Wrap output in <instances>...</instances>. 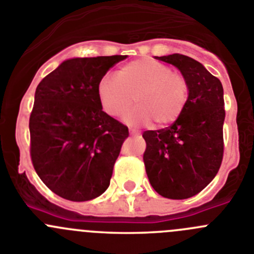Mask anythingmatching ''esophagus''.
I'll use <instances>...</instances> for the list:
<instances>
[{"instance_id":"obj_1","label":"esophagus","mask_w":254,"mask_h":254,"mask_svg":"<svg viewBox=\"0 0 254 254\" xmlns=\"http://www.w3.org/2000/svg\"><path fill=\"white\" fill-rule=\"evenodd\" d=\"M129 132L131 135H139V134H140V131H138V130H136V129H131V127H130V129H129Z\"/></svg>"}]
</instances>
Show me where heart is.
<instances>
[{
    "label": "heart",
    "instance_id": "heart-1",
    "mask_svg": "<svg viewBox=\"0 0 254 254\" xmlns=\"http://www.w3.org/2000/svg\"><path fill=\"white\" fill-rule=\"evenodd\" d=\"M189 85L182 73L153 59H139L123 66L116 77L104 76L98 85V98L104 111L122 116L132 104L136 108L127 115L134 125L155 123L165 127L177 122L186 109Z\"/></svg>",
    "mask_w": 254,
    "mask_h": 254
}]
</instances>
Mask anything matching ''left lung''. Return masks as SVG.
Instances as JSON below:
<instances>
[{"label": "left lung", "instance_id": "8db88e82", "mask_svg": "<svg viewBox=\"0 0 254 254\" xmlns=\"http://www.w3.org/2000/svg\"><path fill=\"white\" fill-rule=\"evenodd\" d=\"M172 64L187 79L189 95L179 119L160 130H146L144 164L151 187L169 199H187L202 191L223 159V86L219 79L189 56H155Z\"/></svg>", "mask_w": 254, "mask_h": 254}]
</instances>
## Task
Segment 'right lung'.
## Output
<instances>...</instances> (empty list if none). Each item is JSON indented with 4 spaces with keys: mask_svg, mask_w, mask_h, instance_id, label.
I'll return each instance as SVG.
<instances>
[{
    "mask_svg": "<svg viewBox=\"0 0 254 254\" xmlns=\"http://www.w3.org/2000/svg\"><path fill=\"white\" fill-rule=\"evenodd\" d=\"M127 56L75 58L41 80L30 115L31 160L45 186L72 202L101 195L127 127L103 111L99 81Z\"/></svg>",
    "mask_w": 254,
    "mask_h": 254,
    "instance_id": "right-lung-1",
    "label": "right lung"
}]
</instances>
